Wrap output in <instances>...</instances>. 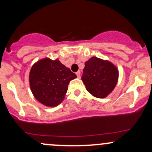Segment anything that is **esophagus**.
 <instances>
[{"label":"esophagus","mask_w":152,"mask_h":152,"mask_svg":"<svg viewBox=\"0 0 152 152\" xmlns=\"http://www.w3.org/2000/svg\"><path fill=\"white\" fill-rule=\"evenodd\" d=\"M76 76H77V77L78 78H80V77H81V73H80V71H77V72L76 73Z\"/></svg>","instance_id":"1"}]
</instances>
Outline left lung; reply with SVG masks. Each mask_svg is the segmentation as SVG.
<instances>
[{
    "instance_id": "1",
    "label": "left lung",
    "mask_w": 152,
    "mask_h": 152,
    "mask_svg": "<svg viewBox=\"0 0 152 152\" xmlns=\"http://www.w3.org/2000/svg\"><path fill=\"white\" fill-rule=\"evenodd\" d=\"M118 79L117 67L109 61L93 56L85 62L81 80L94 97L106 98L114 91Z\"/></svg>"
}]
</instances>
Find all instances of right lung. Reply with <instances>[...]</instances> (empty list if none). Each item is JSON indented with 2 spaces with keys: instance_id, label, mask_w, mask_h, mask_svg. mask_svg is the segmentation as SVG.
<instances>
[{
  "instance_id": "obj_1",
  "label": "right lung",
  "mask_w": 152,
  "mask_h": 152,
  "mask_svg": "<svg viewBox=\"0 0 152 152\" xmlns=\"http://www.w3.org/2000/svg\"><path fill=\"white\" fill-rule=\"evenodd\" d=\"M76 78V75L58 59L44 58L31 67L29 83L38 102L48 107H55L65 99L69 82Z\"/></svg>"
}]
</instances>
